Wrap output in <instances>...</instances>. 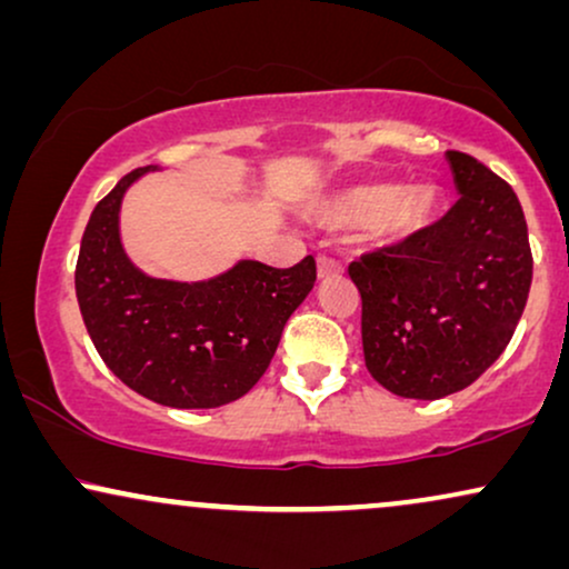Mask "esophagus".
Here are the masks:
<instances>
[{"mask_svg": "<svg viewBox=\"0 0 569 569\" xmlns=\"http://www.w3.org/2000/svg\"><path fill=\"white\" fill-rule=\"evenodd\" d=\"M341 272H343V268L336 260H330V257H318V278L320 280L336 278V276H341Z\"/></svg>", "mask_w": 569, "mask_h": 569, "instance_id": "obj_1", "label": "esophagus"}]
</instances>
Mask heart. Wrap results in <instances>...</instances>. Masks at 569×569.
I'll list each match as a JSON object with an SVG mask.
<instances>
[{
  "mask_svg": "<svg viewBox=\"0 0 569 569\" xmlns=\"http://www.w3.org/2000/svg\"><path fill=\"white\" fill-rule=\"evenodd\" d=\"M441 210L436 186L417 183L401 189L397 183H362L330 193L318 204V218L328 228L368 226L378 247H405L433 226Z\"/></svg>",
  "mask_w": 569,
  "mask_h": 569,
  "instance_id": "1",
  "label": "heart"
}]
</instances>
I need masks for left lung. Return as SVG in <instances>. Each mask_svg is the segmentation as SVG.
Segmentation results:
<instances>
[{
	"label": "left lung",
	"mask_w": 569,
	"mask_h": 569,
	"mask_svg": "<svg viewBox=\"0 0 569 569\" xmlns=\"http://www.w3.org/2000/svg\"><path fill=\"white\" fill-rule=\"evenodd\" d=\"M459 201L405 247L349 264L362 297L370 376L405 399L433 401L483 376L507 349L533 280L528 226L512 186L446 152Z\"/></svg>",
	"instance_id": "1"
}]
</instances>
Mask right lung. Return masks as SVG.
I'll list each match as a JSON object with an SVG mask.
<instances>
[{
  "label": "right lung",
  "instance_id": "1",
  "mask_svg": "<svg viewBox=\"0 0 569 569\" xmlns=\"http://www.w3.org/2000/svg\"><path fill=\"white\" fill-rule=\"evenodd\" d=\"M147 164L93 207L76 264V297L104 365L136 393L172 409L241 399L268 370L280 333L315 286V260L289 270L239 260L207 280L147 276L126 254L120 207Z\"/></svg>",
  "mask_w": 569,
  "mask_h": 569
}]
</instances>
